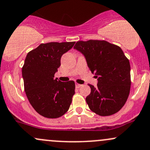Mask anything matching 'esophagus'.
Instances as JSON below:
<instances>
[{
	"label": "esophagus",
	"mask_w": 150,
	"mask_h": 150,
	"mask_svg": "<svg viewBox=\"0 0 150 150\" xmlns=\"http://www.w3.org/2000/svg\"><path fill=\"white\" fill-rule=\"evenodd\" d=\"M82 86L81 84H78V83H75V87H76L77 88H79Z\"/></svg>",
	"instance_id": "34e87169"
}]
</instances>
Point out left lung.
<instances>
[{
  "instance_id": "obj_1",
  "label": "left lung",
  "mask_w": 150,
  "mask_h": 150,
  "mask_svg": "<svg viewBox=\"0 0 150 150\" xmlns=\"http://www.w3.org/2000/svg\"><path fill=\"white\" fill-rule=\"evenodd\" d=\"M74 49L85 56L97 87L88 84L91 92L86 100L89 108L101 116L117 113L124 105L131 88L130 64L122 50L104 40L78 41Z\"/></svg>"
}]
</instances>
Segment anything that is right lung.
Here are the masks:
<instances>
[{
    "label": "right lung",
    "mask_w": 150,
    "mask_h": 150,
    "mask_svg": "<svg viewBox=\"0 0 150 150\" xmlns=\"http://www.w3.org/2000/svg\"><path fill=\"white\" fill-rule=\"evenodd\" d=\"M75 42L41 44L26 55L22 67L24 91L36 111L49 119L63 116L75 94V82H61L54 78L61 57Z\"/></svg>",
    "instance_id": "1"
}]
</instances>
